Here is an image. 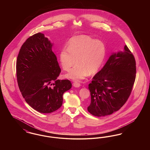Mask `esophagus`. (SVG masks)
<instances>
[{"label": "esophagus", "mask_w": 150, "mask_h": 150, "mask_svg": "<svg viewBox=\"0 0 150 150\" xmlns=\"http://www.w3.org/2000/svg\"><path fill=\"white\" fill-rule=\"evenodd\" d=\"M80 83H79L78 82H74V83H73V86H74V87H75V88H79V87H80Z\"/></svg>", "instance_id": "34e87169"}]
</instances>
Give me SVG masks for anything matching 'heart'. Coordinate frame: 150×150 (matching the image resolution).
<instances>
[{
	"mask_svg": "<svg viewBox=\"0 0 150 150\" xmlns=\"http://www.w3.org/2000/svg\"><path fill=\"white\" fill-rule=\"evenodd\" d=\"M106 55L105 44L88 36L79 35L72 38L68 46L64 47L59 53L60 64L64 71H69L77 64L66 77L74 81L85 78L90 74L99 71Z\"/></svg>",
	"mask_w": 150,
	"mask_h": 150,
	"instance_id": "heart-1",
	"label": "heart"
}]
</instances>
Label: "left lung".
<instances>
[{
  "label": "left lung",
  "instance_id": "8db88e82",
  "mask_svg": "<svg viewBox=\"0 0 150 150\" xmlns=\"http://www.w3.org/2000/svg\"><path fill=\"white\" fill-rule=\"evenodd\" d=\"M136 60L128 47L112 53L88 86L91 101L88 111L96 116H105L118 111L132 92L136 74Z\"/></svg>",
  "mask_w": 150,
  "mask_h": 150
}]
</instances>
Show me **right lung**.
<instances>
[{"label":"right lung","instance_id":"obj_1","mask_svg":"<svg viewBox=\"0 0 150 150\" xmlns=\"http://www.w3.org/2000/svg\"><path fill=\"white\" fill-rule=\"evenodd\" d=\"M52 47L43 34H35L22 44L16 62L17 83L23 97L31 107L44 114L59 108L64 93L72 86L69 80L57 79L61 70Z\"/></svg>","mask_w":150,"mask_h":150}]
</instances>
